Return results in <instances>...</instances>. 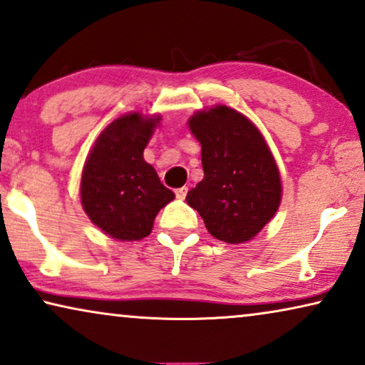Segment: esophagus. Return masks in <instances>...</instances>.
Wrapping results in <instances>:
<instances>
[{
    "instance_id": "1",
    "label": "esophagus",
    "mask_w": 365,
    "mask_h": 365,
    "mask_svg": "<svg viewBox=\"0 0 365 365\" xmlns=\"http://www.w3.org/2000/svg\"><path fill=\"white\" fill-rule=\"evenodd\" d=\"M187 193H188V188L187 187H182V188H177L175 190V195H177L178 200H183L185 197H187Z\"/></svg>"
}]
</instances>
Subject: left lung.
Returning <instances> with one entry per match:
<instances>
[{
	"instance_id": "left-lung-1",
	"label": "left lung",
	"mask_w": 365,
	"mask_h": 365,
	"mask_svg": "<svg viewBox=\"0 0 365 365\" xmlns=\"http://www.w3.org/2000/svg\"><path fill=\"white\" fill-rule=\"evenodd\" d=\"M188 127L202 145L205 175L185 200L217 240L230 245L253 240L273 220L283 197L279 168L263 133L223 104L197 110Z\"/></svg>"
}]
</instances>
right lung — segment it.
Wrapping results in <instances>:
<instances>
[{
	"label": "right lung",
	"instance_id": "1",
	"mask_svg": "<svg viewBox=\"0 0 365 365\" xmlns=\"http://www.w3.org/2000/svg\"><path fill=\"white\" fill-rule=\"evenodd\" d=\"M162 115L133 110L112 120L92 145L81 175V203L92 223L119 241L150 235L157 213L175 198L143 160Z\"/></svg>",
	"mask_w": 365,
	"mask_h": 365
}]
</instances>
